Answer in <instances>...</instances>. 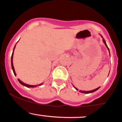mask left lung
Here are the masks:
<instances>
[{"mask_svg": "<svg viewBox=\"0 0 122 122\" xmlns=\"http://www.w3.org/2000/svg\"><path fill=\"white\" fill-rule=\"evenodd\" d=\"M100 36H101L102 38V39H103V43H104L105 46H106L107 47V49H108V51H109V53H110V50H109V48H108V46H107V43H106V41H105V40H104V39L103 38V36H102V35H100ZM73 86H74V88H75V89H76L77 91H78V90H79V89H78L77 88H76L75 86H74L73 85ZM99 88H100V87H98V88H96V89H93V90H92V91H81V90H80V91H79V92H81V93H92V92H95V91H96L98 90V89H99Z\"/></svg>", "mask_w": 122, "mask_h": 122, "instance_id": "8db88e82", "label": "left lung"}]
</instances>
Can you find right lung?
Returning <instances> with one entry per match:
<instances>
[{
    "instance_id": "add662e5",
    "label": "right lung",
    "mask_w": 122,
    "mask_h": 122,
    "mask_svg": "<svg viewBox=\"0 0 122 122\" xmlns=\"http://www.w3.org/2000/svg\"><path fill=\"white\" fill-rule=\"evenodd\" d=\"M15 46H16V45H15L14 47V50H13V51H12V56H11V67H12V71H13V72H14V74L15 76H16V73H15V69H14V65H13V62H12V59H13V55H14V49L15 48ZM18 81H19L20 83L22 84V85H23V86H26V87L27 88H34V87H36V86H37V85H29V84H25L23 82H22V81H20V80L19 79H18ZM43 83H41L40 84L38 85V86H40V85H41Z\"/></svg>"
}]
</instances>
